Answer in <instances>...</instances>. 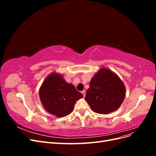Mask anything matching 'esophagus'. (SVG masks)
Masks as SVG:
<instances>
[{
  "label": "esophagus",
  "mask_w": 156,
  "mask_h": 156,
  "mask_svg": "<svg viewBox=\"0 0 156 156\" xmlns=\"http://www.w3.org/2000/svg\"><path fill=\"white\" fill-rule=\"evenodd\" d=\"M81 93L83 94V96H84V97H85V96H86V92L84 91V90H83V91H82V92H81Z\"/></svg>",
  "instance_id": "34e87169"
}]
</instances>
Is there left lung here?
Segmentation results:
<instances>
[{"label":"left lung","mask_w":156,"mask_h":156,"mask_svg":"<svg viewBox=\"0 0 156 156\" xmlns=\"http://www.w3.org/2000/svg\"><path fill=\"white\" fill-rule=\"evenodd\" d=\"M126 92L119 75L109 69L101 68L90 81L85 100L94 112L107 115L120 107Z\"/></svg>","instance_id":"1"}]
</instances>
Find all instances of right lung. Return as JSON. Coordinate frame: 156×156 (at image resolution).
Listing matches in <instances>:
<instances>
[{
  "mask_svg": "<svg viewBox=\"0 0 156 156\" xmlns=\"http://www.w3.org/2000/svg\"><path fill=\"white\" fill-rule=\"evenodd\" d=\"M39 96L45 109L58 118L70 114L76 101L83 97L74 85L66 81L62 74L55 72L41 84Z\"/></svg>",
  "mask_w": 156,
  "mask_h": 156,
  "instance_id": "right-lung-1",
  "label": "right lung"
}]
</instances>
